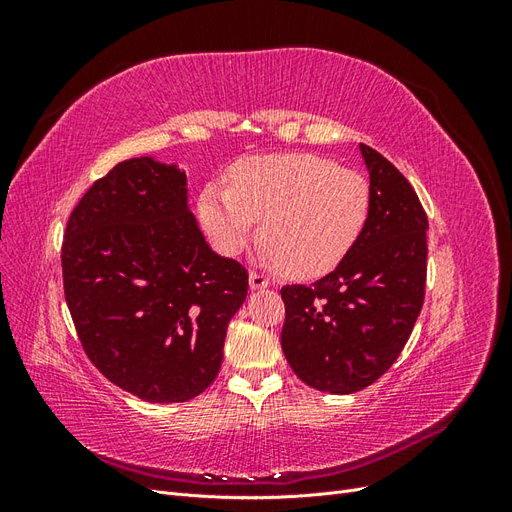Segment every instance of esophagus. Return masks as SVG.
<instances>
[{
  "mask_svg": "<svg viewBox=\"0 0 512 512\" xmlns=\"http://www.w3.org/2000/svg\"><path fill=\"white\" fill-rule=\"evenodd\" d=\"M269 284H271V282H269L267 275L256 273V271L250 273V288H252V290H265Z\"/></svg>",
  "mask_w": 512,
  "mask_h": 512,
  "instance_id": "1",
  "label": "esophagus"
}]
</instances>
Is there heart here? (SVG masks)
<instances>
[{"instance_id":"1","label":"heart","mask_w":512,"mask_h":512,"mask_svg":"<svg viewBox=\"0 0 512 512\" xmlns=\"http://www.w3.org/2000/svg\"><path fill=\"white\" fill-rule=\"evenodd\" d=\"M222 181L205 185L198 220L215 250L239 256L260 220V260L297 280L327 275L363 235L369 183L356 170L312 153L239 162Z\"/></svg>"}]
</instances>
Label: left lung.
<instances>
[{
  "label": "left lung",
  "mask_w": 512,
  "mask_h": 512,
  "mask_svg": "<svg viewBox=\"0 0 512 512\" xmlns=\"http://www.w3.org/2000/svg\"><path fill=\"white\" fill-rule=\"evenodd\" d=\"M371 209L363 235L312 286H284L282 350L316 391L350 395L376 382L404 350L427 280V213L382 153L359 145Z\"/></svg>",
  "instance_id": "1"
}]
</instances>
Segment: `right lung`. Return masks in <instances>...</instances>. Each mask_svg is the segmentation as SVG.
Segmentation results:
<instances>
[{
  "mask_svg": "<svg viewBox=\"0 0 512 512\" xmlns=\"http://www.w3.org/2000/svg\"><path fill=\"white\" fill-rule=\"evenodd\" d=\"M61 271L81 346L119 389L179 404L218 376L247 271L211 250L175 164L132 158L91 185L70 213Z\"/></svg>",
  "mask_w": 512,
  "mask_h": 512,
  "instance_id": "1",
  "label": "right lung"
}]
</instances>
